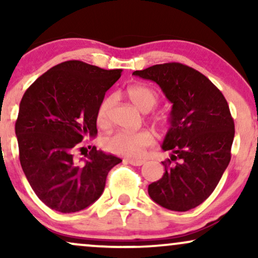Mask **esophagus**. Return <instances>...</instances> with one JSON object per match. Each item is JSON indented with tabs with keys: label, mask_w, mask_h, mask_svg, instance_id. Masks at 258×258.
<instances>
[{
	"label": "esophagus",
	"mask_w": 258,
	"mask_h": 258,
	"mask_svg": "<svg viewBox=\"0 0 258 258\" xmlns=\"http://www.w3.org/2000/svg\"><path fill=\"white\" fill-rule=\"evenodd\" d=\"M126 161L128 162V164H131L132 166H142V165L146 162L144 160H137V159H127Z\"/></svg>",
	"instance_id": "esophagus-1"
}]
</instances>
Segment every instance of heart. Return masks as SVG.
<instances>
[{"instance_id":"heart-1","label":"heart","mask_w":258,"mask_h":258,"mask_svg":"<svg viewBox=\"0 0 258 258\" xmlns=\"http://www.w3.org/2000/svg\"><path fill=\"white\" fill-rule=\"evenodd\" d=\"M127 96L132 100L133 104L137 105L142 111H150L159 103V94L154 88L147 85H135L127 90ZM112 106V98L109 97L100 103L97 111V122L100 126H106L110 120V110ZM156 121L165 123L166 119L164 116L156 117ZM154 143L152 132L148 130H141L137 132L116 131L106 136L103 139V146L108 152L117 155L136 158L143 154L148 147Z\"/></svg>"}]
</instances>
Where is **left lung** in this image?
I'll use <instances>...</instances> for the list:
<instances>
[{
    "instance_id": "1",
    "label": "left lung",
    "mask_w": 258,
    "mask_h": 258,
    "mask_svg": "<svg viewBox=\"0 0 258 258\" xmlns=\"http://www.w3.org/2000/svg\"><path fill=\"white\" fill-rule=\"evenodd\" d=\"M133 75L156 82L172 103L162 142L171 158L162 161L164 176L148 186L149 197L171 211L194 209L212 194L230 161L235 130L227 100L205 75L184 64L153 65Z\"/></svg>"
}]
</instances>
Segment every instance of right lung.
<instances>
[{"instance_id":"add662e5","label":"right lung","mask_w":258,"mask_h":258,"mask_svg":"<svg viewBox=\"0 0 258 258\" xmlns=\"http://www.w3.org/2000/svg\"><path fill=\"white\" fill-rule=\"evenodd\" d=\"M121 73L63 61L23 96L16 121L20 165L38 199L52 210L72 214L90 206L104 190L109 171L122 161L96 147L84 161L75 156L79 143L96 137L97 111Z\"/></svg>"}]
</instances>
